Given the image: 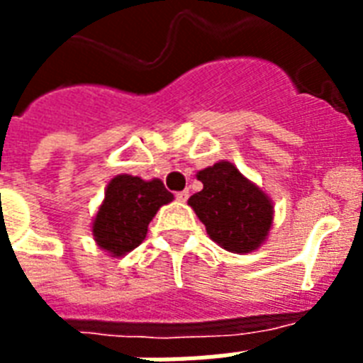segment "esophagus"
I'll return each mask as SVG.
<instances>
[{"mask_svg": "<svg viewBox=\"0 0 363 363\" xmlns=\"http://www.w3.org/2000/svg\"><path fill=\"white\" fill-rule=\"evenodd\" d=\"M188 196H190V194H188V190H181V192L175 194V198L179 199V201H186Z\"/></svg>", "mask_w": 363, "mask_h": 363, "instance_id": "34e87169", "label": "esophagus"}]
</instances>
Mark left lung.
<instances>
[{
	"label": "left lung",
	"mask_w": 363,
	"mask_h": 363,
	"mask_svg": "<svg viewBox=\"0 0 363 363\" xmlns=\"http://www.w3.org/2000/svg\"><path fill=\"white\" fill-rule=\"evenodd\" d=\"M203 190L188 205L205 224L209 238L230 252H250L259 247L273 222L269 198L248 182L230 162L199 171Z\"/></svg>",
	"instance_id": "1"
}]
</instances>
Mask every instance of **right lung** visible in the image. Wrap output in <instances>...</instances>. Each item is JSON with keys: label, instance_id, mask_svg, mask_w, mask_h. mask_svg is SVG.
<instances>
[{"label": "right lung", "instance_id": "right-lung-1", "mask_svg": "<svg viewBox=\"0 0 363 363\" xmlns=\"http://www.w3.org/2000/svg\"><path fill=\"white\" fill-rule=\"evenodd\" d=\"M171 199L173 194L158 179L147 182L131 175L115 177L94 220V238L99 247L115 256L130 252L147 238V228L156 211Z\"/></svg>", "mask_w": 363, "mask_h": 363}]
</instances>
